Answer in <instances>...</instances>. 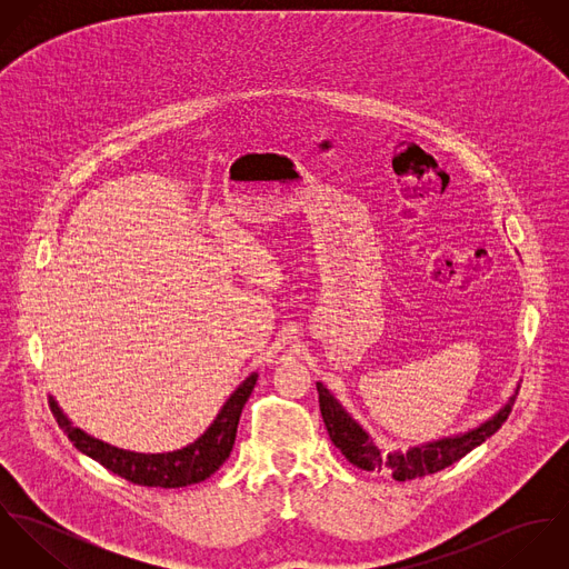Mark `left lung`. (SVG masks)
I'll use <instances>...</instances> for the list:
<instances>
[{"instance_id": "8db88e82", "label": "left lung", "mask_w": 569, "mask_h": 569, "mask_svg": "<svg viewBox=\"0 0 569 569\" xmlns=\"http://www.w3.org/2000/svg\"><path fill=\"white\" fill-rule=\"evenodd\" d=\"M318 392H320V409H322L328 436L332 445L346 456V460L363 471H379V473L388 471L397 482L425 478L451 467L453 462H458L460 458H465L469 451H473L490 438L506 422L510 409L515 406V397H512L478 429L413 447L407 453L383 456L381 449L372 442V438L343 411V407L337 403V399L326 390L322 383H318Z\"/></svg>"}]
</instances>
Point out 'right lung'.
Wrapping results in <instances>:
<instances>
[{
	"label": "right lung",
	"instance_id": "right-lung-1",
	"mask_svg": "<svg viewBox=\"0 0 569 569\" xmlns=\"http://www.w3.org/2000/svg\"><path fill=\"white\" fill-rule=\"evenodd\" d=\"M256 379L258 375L244 379L201 438L172 453H133L104 445L102 440L87 436L79 427H72L54 401H50V409L59 427L68 433L70 442L81 453L100 462L113 476H120L127 482L140 487H188L210 478L230 458V451L237 440L239 418L256 386Z\"/></svg>",
	"mask_w": 569,
	"mask_h": 569
}]
</instances>
